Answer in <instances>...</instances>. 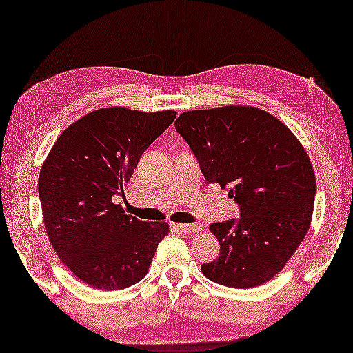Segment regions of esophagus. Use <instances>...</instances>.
I'll return each mask as SVG.
<instances>
[{
	"label": "esophagus",
	"mask_w": 353,
	"mask_h": 353,
	"mask_svg": "<svg viewBox=\"0 0 353 353\" xmlns=\"http://www.w3.org/2000/svg\"><path fill=\"white\" fill-rule=\"evenodd\" d=\"M172 228L176 231H184V233H200L203 230L201 223H172Z\"/></svg>",
	"instance_id": "obj_1"
}]
</instances>
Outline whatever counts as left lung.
<instances>
[{
	"label": "left lung",
	"mask_w": 353,
	"mask_h": 353,
	"mask_svg": "<svg viewBox=\"0 0 353 353\" xmlns=\"http://www.w3.org/2000/svg\"><path fill=\"white\" fill-rule=\"evenodd\" d=\"M175 128L186 139L206 181L230 189L241 217L210 225L221 255L201 265L211 281L255 288L281 272L307 236L316 176L299 139L255 106L183 112Z\"/></svg>",
	"instance_id": "obj_1"
}]
</instances>
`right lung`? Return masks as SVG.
Wrapping results in <instances>:
<instances>
[{
  "label": "right lung",
  "mask_w": 353,
  "mask_h": 353,
  "mask_svg": "<svg viewBox=\"0 0 353 353\" xmlns=\"http://www.w3.org/2000/svg\"><path fill=\"white\" fill-rule=\"evenodd\" d=\"M176 112L95 109L61 132L39 175L43 225L57 256L74 276L103 291L123 290L147 275L165 222L125 214L123 195L142 153Z\"/></svg>",
  "instance_id": "1"
}]
</instances>
